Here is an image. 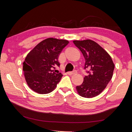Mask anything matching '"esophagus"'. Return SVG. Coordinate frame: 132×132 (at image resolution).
I'll list each match as a JSON object with an SVG mask.
<instances>
[{
    "instance_id": "1",
    "label": "esophagus",
    "mask_w": 132,
    "mask_h": 132,
    "mask_svg": "<svg viewBox=\"0 0 132 132\" xmlns=\"http://www.w3.org/2000/svg\"><path fill=\"white\" fill-rule=\"evenodd\" d=\"M76 73H77L76 70H73L72 71H69V72H68L67 73H68V75H75Z\"/></svg>"
}]
</instances>
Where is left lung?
<instances>
[{
    "label": "left lung",
    "mask_w": 132,
    "mask_h": 132,
    "mask_svg": "<svg viewBox=\"0 0 132 132\" xmlns=\"http://www.w3.org/2000/svg\"><path fill=\"white\" fill-rule=\"evenodd\" d=\"M86 60L84 69H90L83 82L76 87L77 93L84 98H93L102 93L113 76L115 64L108 52L91 39L73 41Z\"/></svg>",
    "instance_id": "1"
}]
</instances>
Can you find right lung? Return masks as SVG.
Wrapping results in <instances>:
<instances>
[{"instance_id":"obj_1","label":"right lung","mask_w":132,"mask_h":132,"mask_svg":"<svg viewBox=\"0 0 132 132\" xmlns=\"http://www.w3.org/2000/svg\"><path fill=\"white\" fill-rule=\"evenodd\" d=\"M69 43L65 39L49 38L39 42L28 53L23 69L31 90L41 94L55 90L63 75L53 72V69L60 66L58 57Z\"/></svg>"}]
</instances>
